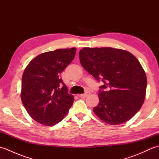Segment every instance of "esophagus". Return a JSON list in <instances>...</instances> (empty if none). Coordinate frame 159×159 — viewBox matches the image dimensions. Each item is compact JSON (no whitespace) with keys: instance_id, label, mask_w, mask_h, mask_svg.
<instances>
[{"instance_id":"34e87169","label":"esophagus","mask_w":159,"mask_h":159,"mask_svg":"<svg viewBox=\"0 0 159 159\" xmlns=\"http://www.w3.org/2000/svg\"><path fill=\"white\" fill-rule=\"evenodd\" d=\"M89 94H90L89 92H87V93H84V94H79V95H78V96L80 97V98H86L87 96H88Z\"/></svg>"}]
</instances>
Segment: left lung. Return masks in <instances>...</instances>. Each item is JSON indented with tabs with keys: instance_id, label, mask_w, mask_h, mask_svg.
<instances>
[{
	"instance_id": "1",
	"label": "left lung",
	"mask_w": 159,
	"mask_h": 159,
	"mask_svg": "<svg viewBox=\"0 0 159 159\" xmlns=\"http://www.w3.org/2000/svg\"><path fill=\"white\" fill-rule=\"evenodd\" d=\"M83 68L104 85L93 113L108 124L118 125L130 120L143 105L147 77L139 61L127 50L89 48L79 51Z\"/></svg>"
}]
</instances>
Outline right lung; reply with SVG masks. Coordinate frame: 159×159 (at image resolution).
<instances>
[{"label":"right lung","mask_w":159,"mask_h":159,"mask_svg":"<svg viewBox=\"0 0 159 159\" xmlns=\"http://www.w3.org/2000/svg\"><path fill=\"white\" fill-rule=\"evenodd\" d=\"M76 48L43 52L32 59L24 71L20 96L33 120L52 126L67 114L74 102L60 74L72 61Z\"/></svg>","instance_id":"1"}]
</instances>
